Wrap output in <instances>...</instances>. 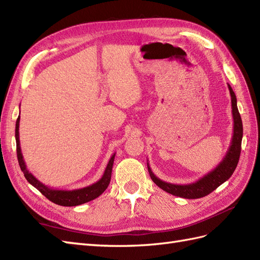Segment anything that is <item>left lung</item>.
I'll use <instances>...</instances> for the list:
<instances>
[{
  "mask_svg": "<svg viewBox=\"0 0 260 260\" xmlns=\"http://www.w3.org/2000/svg\"><path fill=\"white\" fill-rule=\"evenodd\" d=\"M231 101H232V114H233V136L231 145L226 151L225 156L223 157L222 161L219 162L216 167L212 171L208 172L199 180L188 184H175L162 181L159 179L154 172H152L149 164L147 162L148 172L151 178L159 188H161L164 191L168 193L180 197L184 199H199L210 194L212 191H214L219 185L224 183L226 180H229L233 172L236 169L237 164L239 160V155H241L242 149V138H243V123L241 115L237 109V100L234 91L231 88V85L228 84Z\"/></svg>",
  "mask_w": 260,
  "mask_h": 260,
  "instance_id": "1",
  "label": "left lung"
}]
</instances>
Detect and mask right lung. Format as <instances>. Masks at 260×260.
Wrapping results in <instances>:
<instances>
[{
  "label": "right lung",
  "instance_id": "add662e5",
  "mask_svg": "<svg viewBox=\"0 0 260 260\" xmlns=\"http://www.w3.org/2000/svg\"><path fill=\"white\" fill-rule=\"evenodd\" d=\"M19 119H21V117L18 116L16 121V126H15L16 151H17V159H18L19 167H21V170L23 171L26 180H27L32 187H35L39 192H41V193H43L46 198H47L49 201L62 206H76V205L83 204L96 199L98 197H100L103 193V192L106 190V188L109 187L110 181H111V176H112L113 164H114L115 152L111 156L101 179H100V180L96 181L95 183L88 185V187H84L81 189H75V190H58V189L49 188L48 185H46L43 182L39 181L37 178L32 176L31 172L28 171L27 167H26V164L24 161L21 144H19V132H18Z\"/></svg>",
  "mask_w": 260,
  "mask_h": 260
}]
</instances>
